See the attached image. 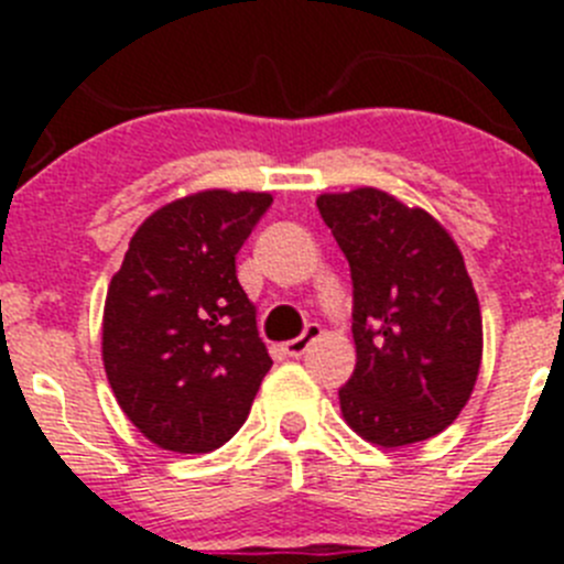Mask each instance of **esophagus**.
Returning <instances> with one entry per match:
<instances>
[{
    "instance_id": "34e87169",
    "label": "esophagus",
    "mask_w": 564,
    "mask_h": 564,
    "mask_svg": "<svg viewBox=\"0 0 564 564\" xmlns=\"http://www.w3.org/2000/svg\"><path fill=\"white\" fill-rule=\"evenodd\" d=\"M318 338H322V327H318V325H307L302 336L291 338V341L285 344V352H288V356H293V358L305 356L307 347H311L313 341H318Z\"/></svg>"
}]
</instances>
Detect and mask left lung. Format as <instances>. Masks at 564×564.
I'll return each instance as SVG.
<instances>
[{
    "instance_id": "1",
    "label": "left lung",
    "mask_w": 564,
    "mask_h": 564,
    "mask_svg": "<svg viewBox=\"0 0 564 564\" xmlns=\"http://www.w3.org/2000/svg\"><path fill=\"white\" fill-rule=\"evenodd\" d=\"M352 273L356 370L338 390L356 435L381 449L441 435L475 392L482 316L452 234L417 206L361 186L318 194Z\"/></svg>"
}]
</instances>
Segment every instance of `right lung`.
<instances>
[{
    "instance_id": "right-lung-1",
    "label": "right lung",
    "mask_w": 564,
    "mask_h": 564,
    "mask_svg": "<svg viewBox=\"0 0 564 564\" xmlns=\"http://www.w3.org/2000/svg\"><path fill=\"white\" fill-rule=\"evenodd\" d=\"M273 197L206 188L138 226L104 302L101 356L147 441L206 455L246 423L271 356L234 257Z\"/></svg>"
}]
</instances>
